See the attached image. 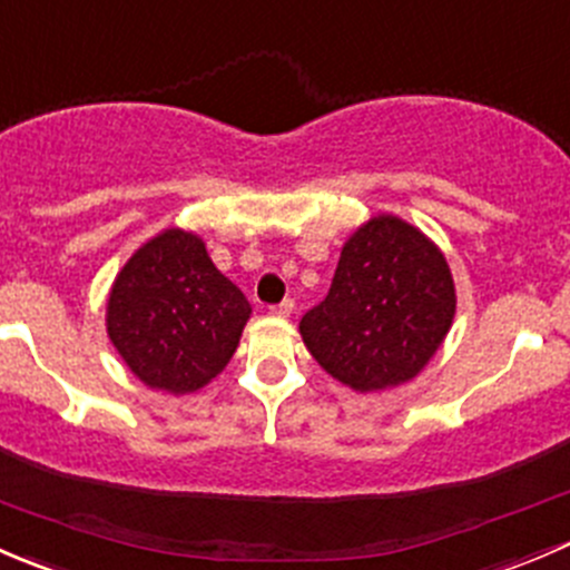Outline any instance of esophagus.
<instances>
[{
	"instance_id": "obj_1",
	"label": "esophagus",
	"mask_w": 570,
	"mask_h": 570,
	"mask_svg": "<svg viewBox=\"0 0 570 570\" xmlns=\"http://www.w3.org/2000/svg\"><path fill=\"white\" fill-rule=\"evenodd\" d=\"M292 312H295V301H289V297H286L284 303H278V306L269 308V314H273V317H289Z\"/></svg>"
}]
</instances>
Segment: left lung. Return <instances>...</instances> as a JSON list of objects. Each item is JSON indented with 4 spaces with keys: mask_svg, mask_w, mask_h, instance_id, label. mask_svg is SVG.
Instances as JSON below:
<instances>
[{
    "mask_svg": "<svg viewBox=\"0 0 570 570\" xmlns=\"http://www.w3.org/2000/svg\"><path fill=\"white\" fill-rule=\"evenodd\" d=\"M455 281L439 245L394 215L344 243L327 297L301 320L314 361L355 392L413 381L446 338Z\"/></svg>",
    "mask_w": 570,
    "mask_h": 570,
    "instance_id": "obj_1",
    "label": "left lung"
}]
</instances>
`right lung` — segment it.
Masks as SVG:
<instances>
[{"label": "right lung", "mask_w": 570, "mask_h": 570, "mask_svg": "<svg viewBox=\"0 0 570 570\" xmlns=\"http://www.w3.org/2000/svg\"><path fill=\"white\" fill-rule=\"evenodd\" d=\"M248 297L206 253L204 239L165 228L115 278L107 333L124 364L148 389L189 394L220 375L237 350Z\"/></svg>", "instance_id": "obj_1"}]
</instances>
